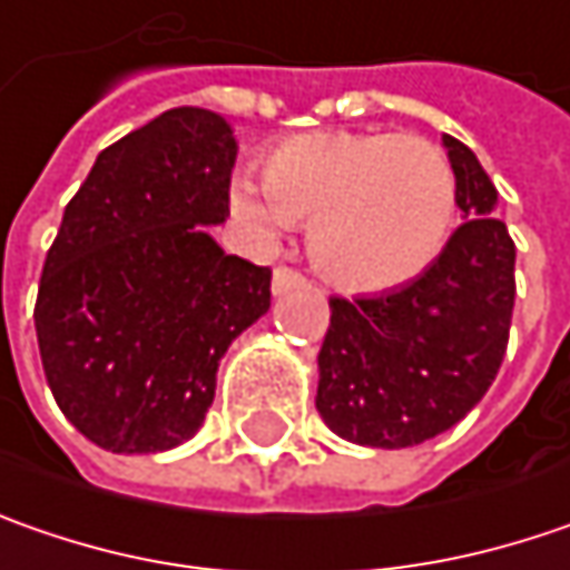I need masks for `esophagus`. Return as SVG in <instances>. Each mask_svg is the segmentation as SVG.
<instances>
[{
  "label": "esophagus",
  "instance_id": "obj_1",
  "mask_svg": "<svg viewBox=\"0 0 570 570\" xmlns=\"http://www.w3.org/2000/svg\"><path fill=\"white\" fill-rule=\"evenodd\" d=\"M306 284V277L296 271V267H286V264H281V267H274V281H271V289L281 296V293H286V289H296V286Z\"/></svg>",
  "mask_w": 570,
  "mask_h": 570
}]
</instances>
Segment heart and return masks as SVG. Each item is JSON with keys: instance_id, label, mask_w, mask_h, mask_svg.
<instances>
[{"instance_id": "b5f03b06", "label": "heart", "mask_w": 570, "mask_h": 570, "mask_svg": "<svg viewBox=\"0 0 570 570\" xmlns=\"http://www.w3.org/2000/svg\"><path fill=\"white\" fill-rule=\"evenodd\" d=\"M233 210L264 238L312 226V258L344 289L414 281L456 223V175L431 139L385 130H315L277 142L261 185L242 178Z\"/></svg>"}]
</instances>
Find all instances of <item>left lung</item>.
<instances>
[{"label": "left lung", "instance_id": "left-lung-1", "mask_svg": "<svg viewBox=\"0 0 570 570\" xmlns=\"http://www.w3.org/2000/svg\"><path fill=\"white\" fill-rule=\"evenodd\" d=\"M465 223L424 274L383 296H334L315 409L337 436L402 450L482 402L508 354L517 248L475 153L443 137Z\"/></svg>", "mask_w": 570, "mask_h": 570}]
</instances>
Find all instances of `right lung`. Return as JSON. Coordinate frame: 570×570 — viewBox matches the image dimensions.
Wrapping results in <instances>:
<instances>
[{
  "label": "right lung",
  "mask_w": 570,
  "mask_h": 570,
  "mask_svg": "<svg viewBox=\"0 0 570 570\" xmlns=\"http://www.w3.org/2000/svg\"><path fill=\"white\" fill-rule=\"evenodd\" d=\"M236 137L171 108L101 149L66 204L35 306L60 411L111 453H161L200 431L219 357L271 309V267L226 255Z\"/></svg>",
  "instance_id": "add662e5"
}]
</instances>
